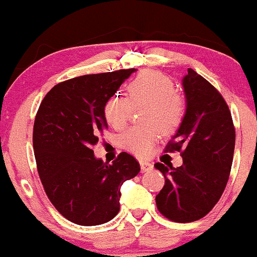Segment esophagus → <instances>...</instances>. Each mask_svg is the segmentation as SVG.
Masks as SVG:
<instances>
[{"mask_svg":"<svg viewBox=\"0 0 257 257\" xmlns=\"http://www.w3.org/2000/svg\"><path fill=\"white\" fill-rule=\"evenodd\" d=\"M140 167L141 172H149L152 169V163L149 161H140Z\"/></svg>","mask_w":257,"mask_h":257,"instance_id":"1","label":"esophagus"}]
</instances>
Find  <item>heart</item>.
<instances>
[{
  "instance_id": "obj_1",
  "label": "heart",
  "mask_w": 257,
  "mask_h": 257,
  "mask_svg": "<svg viewBox=\"0 0 257 257\" xmlns=\"http://www.w3.org/2000/svg\"><path fill=\"white\" fill-rule=\"evenodd\" d=\"M126 98L113 95L104 105L106 122L114 129H123L132 107L145 106L141 119L145 125L133 126L122 135V145L137 156H146L156 141L164 134L175 132L185 114L184 100L175 91L169 76L158 71L141 72L125 87Z\"/></svg>"
}]
</instances>
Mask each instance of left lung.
<instances>
[{
  "instance_id": "left-lung-1",
  "label": "left lung",
  "mask_w": 257,
  "mask_h": 257,
  "mask_svg": "<svg viewBox=\"0 0 257 257\" xmlns=\"http://www.w3.org/2000/svg\"><path fill=\"white\" fill-rule=\"evenodd\" d=\"M186 110L166 152L182 151V166L156 163L166 184L156 196L158 210L175 222L204 217L222 196L235 144V131L222 95L194 70L182 78Z\"/></svg>"
}]
</instances>
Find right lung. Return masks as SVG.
Instances as JSON below:
<instances>
[{"instance_id": "1", "label": "right lung", "mask_w": 257, "mask_h": 257, "mask_svg": "<svg viewBox=\"0 0 257 257\" xmlns=\"http://www.w3.org/2000/svg\"><path fill=\"white\" fill-rule=\"evenodd\" d=\"M135 69L84 75L47 93L34 124V151L47 196L65 219L81 226L108 222L119 211L120 186L140 172L126 152L107 164L94 156L107 122L104 105Z\"/></svg>"}]
</instances>
